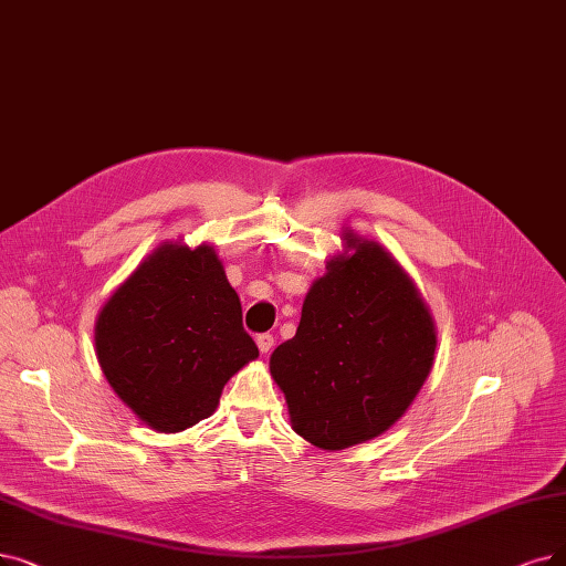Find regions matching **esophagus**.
<instances>
[{
    "label": "esophagus",
    "instance_id": "34e87169",
    "mask_svg": "<svg viewBox=\"0 0 566 566\" xmlns=\"http://www.w3.org/2000/svg\"><path fill=\"white\" fill-rule=\"evenodd\" d=\"M255 344H258L260 353L266 355L271 348H274V336H271V334H260V336L255 338Z\"/></svg>",
    "mask_w": 566,
    "mask_h": 566
}]
</instances>
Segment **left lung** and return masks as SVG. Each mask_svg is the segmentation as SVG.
Listing matches in <instances>:
<instances>
[{
  "mask_svg": "<svg viewBox=\"0 0 566 566\" xmlns=\"http://www.w3.org/2000/svg\"><path fill=\"white\" fill-rule=\"evenodd\" d=\"M306 292L297 334L269 359L290 424L321 450L367 443L409 411L434 367L437 325L386 245L353 230Z\"/></svg>",
  "mask_w": 566,
  "mask_h": 566,
  "instance_id": "left-lung-1",
  "label": "left lung"
}]
</instances>
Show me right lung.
Returning <instances> with one entry per match:
<instances>
[{"instance_id":"right-lung-1","label":"right lung","mask_w":566,"mask_h":566,"mask_svg":"<svg viewBox=\"0 0 566 566\" xmlns=\"http://www.w3.org/2000/svg\"><path fill=\"white\" fill-rule=\"evenodd\" d=\"M102 374L155 432L213 416L222 388L260 350L211 243L163 241L113 290L95 323Z\"/></svg>"}]
</instances>
